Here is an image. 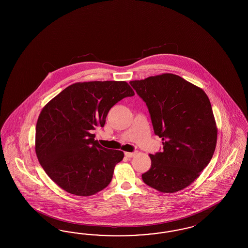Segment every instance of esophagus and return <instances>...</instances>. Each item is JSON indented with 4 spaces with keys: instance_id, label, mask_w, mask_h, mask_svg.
I'll list each match as a JSON object with an SVG mask.
<instances>
[{
    "instance_id": "esophagus-1",
    "label": "esophagus",
    "mask_w": 248,
    "mask_h": 248,
    "mask_svg": "<svg viewBox=\"0 0 248 248\" xmlns=\"http://www.w3.org/2000/svg\"><path fill=\"white\" fill-rule=\"evenodd\" d=\"M135 155H136V152H133V153H129V152H125L124 153V155L126 156V157H134Z\"/></svg>"
}]
</instances>
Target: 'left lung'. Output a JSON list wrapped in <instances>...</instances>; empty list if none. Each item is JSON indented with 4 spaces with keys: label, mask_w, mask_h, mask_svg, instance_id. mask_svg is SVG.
<instances>
[{
    "label": "left lung",
    "mask_w": 248,
    "mask_h": 248,
    "mask_svg": "<svg viewBox=\"0 0 248 248\" xmlns=\"http://www.w3.org/2000/svg\"><path fill=\"white\" fill-rule=\"evenodd\" d=\"M130 84L148 108L155 135L163 140V150L150 155L143 181L162 193L180 191L199 176L216 149L210 101L202 89L172 74Z\"/></svg>",
    "instance_id": "8db88e82"
}]
</instances>
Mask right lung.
<instances>
[{"label": "right lung", "mask_w": 248, "mask_h": 248, "mask_svg": "<svg viewBox=\"0 0 248 248\" xmlns=\"http://www.w3.org/2000/svg\"><path fill=\"white\" fill-rule=\"evenodd\" d=\"M135 95L126 82L74 83L51 100L39 115L35 152L45 173L68 193L88 196L106 187L122 151L94 140L110 109Z\"/></svg>", "instance_id": "obj_1"}]
</instances>
